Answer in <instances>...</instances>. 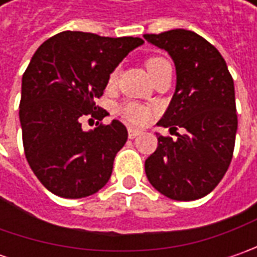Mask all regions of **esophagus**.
I'll list each match as a JSON object with an SVG mask.
<instances>
[{
	"instance_id": "esophagus-1",
	"label": "esophagus",
	"mask_w": 257,
	"mask_h": 257,
	"mask_svg": "<svg viewBox=\"0 0 257 257\" xmlns=\"http://www.w3.org/2000/svg\"><path fill=\"white\" fill-rule=\"evenodd\" d=\"M137 136H140L139 130H134V128H128V139H136Z\"/></svg>"
}]
</instances>
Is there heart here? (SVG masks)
Returning a JSON list of instances; mask_svg holds the SVG:
<instances>
[{
    "mask_svg": "<svg viewBox=\"0 0 257 257\" xmlns=\"http://www.w3.org/2000/svg\"><path fill=\"white\" fill-rule=\"evenodd\" d=\"M164 63H167V61L164 58H160V57H153V58L147 60L146 67H147L149 74H152L159 65L164 64ZM113 78L114 74H111L110 80H113ZM120 113H121V115H123L124 120L127 123L133 124V125H142L150 118V110L147 107H144V105L136 103H124L120 107Z\"/></svg>",
    "mask_w": 257,
    "mask_h": 257,
    "instance_id": "heart-1",
    "label": "heart"
}]
</instances>
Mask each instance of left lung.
I'll return each instance as SVG.
<instances>
[{
  "label": "left lung",
  "mask_w": 257,
  "mask_h": 257,
  "mask_svg": "<svg viewBox=\"0 0 257 257\" xmlns=\"http://www.w3.org/2000/svg\"><path fill=\"white\" fill-rule=\"evenodd\" d=\"M144 38L167 51L176 67V90L157 125L184 130L176 140L157 133L159 146L144 163L146 176L169 199H200L232 162L237 132L232 75L222 54L193 31L177 28Z\"/></svg>",
  "instance_id": "1"
}]
</instances>
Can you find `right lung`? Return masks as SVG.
I'll use <instances>...</instances> for the list:
<instances>
[{"label":"right lung","mask_w":257,"mask_h":257,"mask_svg":"<svg viewBox=\"0 0 257 257\" xmlns=\"http://www.w3.org/2000/svg\"><path fill=\"white\" fill-rule=\"evenodd\" d=\"M137 37L64 31L48 38L23 75L20 123L27 162L45 189L65 199L97 193L110 180L115 154L127 142L118 120L84 132L80 117L101 120L94 100L134 48Z\"/></svg>","instance_id":"right-lung-1"}]
</instances>
